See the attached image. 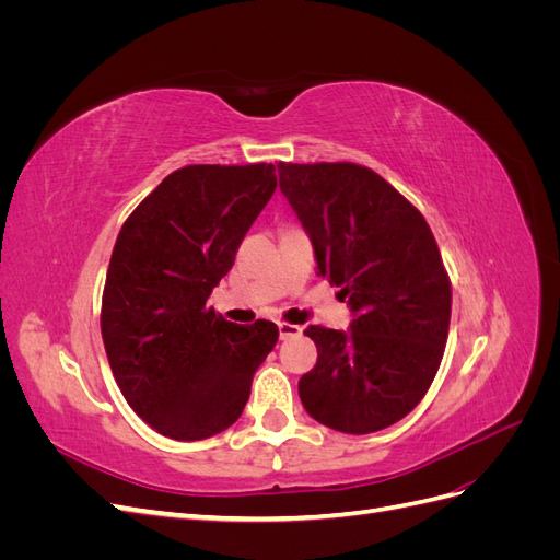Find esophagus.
Wrapping results in <instances>:
<instances>
[{"label": "esophagus", "instance_id": "1", "mask_svg": "<svg viewBox=\"0 0 560 560\" xmlns=\"http://www.w3.org/2000/svg\"><path fill=\"white\" fill-rule=\"evenodd\" d=\"M278 331H280V338H282V341H287V338H294V336H299V334H301V327H296V325H287V322H280V325H278Z\"/></svg>", "mask_w": 560, "mask_h": 560}]
</instances>
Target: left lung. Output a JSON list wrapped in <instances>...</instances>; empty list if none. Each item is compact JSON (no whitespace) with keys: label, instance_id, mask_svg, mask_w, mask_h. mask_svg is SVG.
Wrapping results in <instances>:
<instances>
[{"label":"left lung","instance_id":"8db88e82","mask_svg":"<svg viewBox=\"0 0 560 560\" xmlns=\"http://www.w3.org/2000/svg\"><path fill=\"white\" fill-rule=\"evenodd\" d=\"M280 191L315 249L317 276L341 287L348 331L311 325L317 364L299 397L346 434L395 425L442 364L451 282L434 235L409 200L358 163H280Z\"/></svg>","mask_w":560,"mask_h":560}]
</instances>
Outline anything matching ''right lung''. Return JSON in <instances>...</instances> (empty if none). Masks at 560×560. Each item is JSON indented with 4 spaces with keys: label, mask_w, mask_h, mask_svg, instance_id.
<instances>
[{
    "label": "right lung",
    "mask_w": 560,
    "mask_h": 560,
    "mask_svg": "<svg viewBox=\"0 0 560 560\" xmlns=\"http://www.w3.org/2000/svg\"><path fill=\"white\" fill-rule=\"evenodd\" d=\"M278 186L276 165H186L118 233L103 294L112 374L147 425L177 442L241 418L278 327L233 325L208 299Z\"/></svg>",
    "instance_id": "1"
}]
</instances>
